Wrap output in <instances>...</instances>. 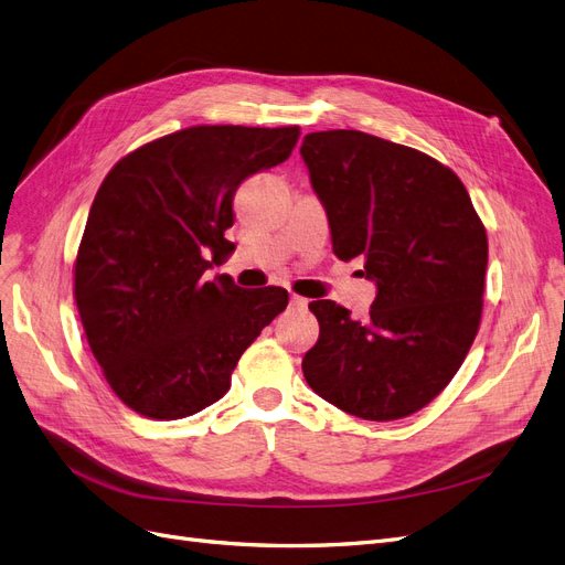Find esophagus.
<instances>
[{"instance_id": "34e87169", "label": "esophagus", "mask_w": 565, "mask_h": 565, "mask_svg": "<svg viewBox=\"0 0 565 565\" xmlns=\"http://www.w3.org/2000/svg\"><path fill=\"white\" fill-rule=\"evenodd\" d=\"M290 307H294V309H305L307 300L300 298V296H290Z\"/></svg>"}]
</instances>
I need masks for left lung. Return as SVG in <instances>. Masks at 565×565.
<instances>
[{
    "label": "left lung",
    "instance_id": "8db88e82",
    "mask_svg": "<svg viewBox=\"0 0 565 565\" xmlns=\"http://www.w3.org/2000/svg\"><path fill=\"white\" fill-rule=\"evenodd\" d=\"M321 198L332 254L363 258L377 281L367 321L309 302L319 340L302 359L323 401L395 422L440 395L482 321L487 227L463 181L435 158L361 130L311 132L300 149Z\"/></svg>",
    "mask_w": 565,
    "mask_h": 565
}]
</instances>
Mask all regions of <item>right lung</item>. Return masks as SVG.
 <instances>
[{"label": "right lung", "mask_w": 565, "mask_h": 565, "mask_svg": "<svg viewBox=\"0 0 565 565\" xmlns=\"http://www.w3.org/2000/svg\"><path fill=\"white\" fill-rule=\"evenodd\" d=\"M298 125H193L139 146L104 177L74 260V300L118 398L174 422L221 401L260 330L286 309L279 286L202 281L233 250V198L284 162Z\"/></svg>", "instance_id": "add662e5"}]
</instances>
